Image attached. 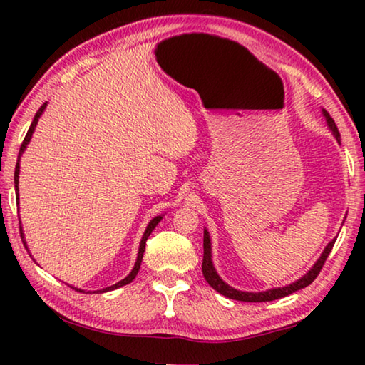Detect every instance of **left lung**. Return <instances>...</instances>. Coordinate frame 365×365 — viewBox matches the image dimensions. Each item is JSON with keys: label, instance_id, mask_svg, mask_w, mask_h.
<instances>
[{"label": "left lung", "instance_id": "8db88e82", "mask_svg": "<svg viewBox=\"0 0 365 365\" xmlns=\"http://www.w3.org/2000/svg\"><path fill=\"white\" fill-rule=\"evenodd\" d=\"M322 114L325 117L327 125H329L331 133L335 135V138L339 143V132L336 128L335 120L331 119L330 114L327 113L325 109H322ZM335 242H336V238H333L331 242L327 245V248L324 250L322 256H320L317 259V262L312 265V269L309 270L306 275H302L299 280H296L294 283H292V285H287V287H282V288H272V289H267V292L250 293V292H240V289H235L233 287L227 285V283L217 275V272H215L214 264H212L211 238H209V232L205 228V243H202V248H205V256H202V275H205L206 282L215 289V292H219L220 294H224L225 298H230V299L245 301V302H265V301H274V299H279V298H285V296L298 292V289H301V288H306L307 285H311V283L316 280V277L319 275V272L322 270L327 257H329Z\"/></svg>", "mask_w": 365, "mask_h": 365}]
</instances>
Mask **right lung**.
<instances>
[{"mask_svg": "<svg viewBox=\"0 0 365 365\" xmlns=\"http://www.w3.org/2000/svg\"><path fill=\"white\" fill-rule=\"evenodd\" d=\"M45 108H46V103H43V106L36 110V114H35V117H34V120H32V125H30V128H29V132H27V135H26V138H24V141H22V145H21V151H19V159H21V156H22V153L26 151V148H27V145H29V141H30V138H32V135H34V132H35V127H36V123H38V119H40V115L43 114V110H45ZM19 159H17V164H16V172H14V185H16V200L19 201V187H17V185H19V169H21V165H19ZM160 219H163V215H158V217H154L150 224H148V227H146V230H145V233H143V237H141V242H140V248H138V257H137V262H135V265H133V269H132V272L130 274H128L125 279L123 280H120V282H117L115 285H113V287H108V288H103V289H98V292L100 293H106V292H113V289H115V288H120V287H123V285H128V283H130L135 277H137V274H138V270H140V265H141V261H143V252H145V246H146V240H148V237H150L151 235V232L154 230V227H156L159 222H160ZM21 232H22V228H21ZM21 237L24 238V233H21ZM24 245H26V242H24ZM26 248H27V245H26ZM77 289V288H76ZM77 292H82V289H77Z\"/></svg>", "mask_w": 365, "mask_h": 365, "instance_id": "add662e5", "label": "right lung"}]
</instances>
